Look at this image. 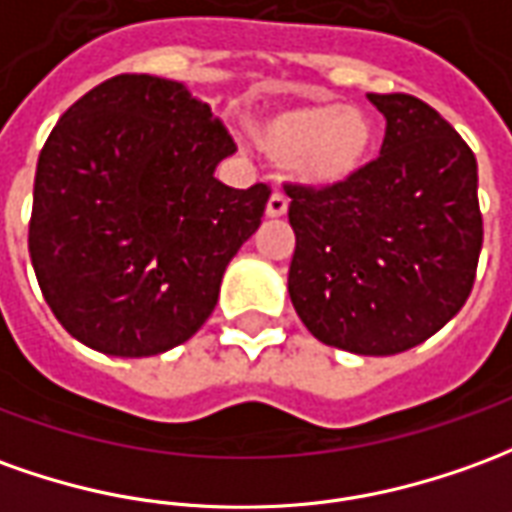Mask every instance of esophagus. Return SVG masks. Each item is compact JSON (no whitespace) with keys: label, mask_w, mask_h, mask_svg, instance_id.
Segmentation results:
<instances>
[{"label":"esophagus","mask_w":512,"mask_h":512,"mask_svg":"<svg viewBox=\"0 0 512 512\" xmlns=\"http://www.w3.org/2000/svg\"><path fill=\"white\" fill-rule=\"evenodd\" d=\"M288 213V199L280 194V191H274V194L268 196L266 202V216L268 219H280V216H285Z\"/></svg>","instance_id":"obj_1"}]
</instances>
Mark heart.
Returning <instances> with one entry per match:
<instances>
[{
  "label": "heart",
  "instance_id": "heart-1",
  "mask_svg": "<svg viewBox=\"0 0 512 512\" xmlns=\"http://www.w3.org/2000/svg\"><path fill=\"white\" fill-rule=\"evenodd\" d=\"M252 135L266 155L288 160L293 177L310 188L352 180L377 144L366 110L321 102L277 107L252 124Z\"/></svg>",
  "mask_w": 512,
  "mask_h": 512
}]
</instances>
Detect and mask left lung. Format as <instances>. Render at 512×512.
<instances>
[{
	"label": "left lung",
	"mask_w": 512,
	"mask_h": 512,
	"mask_svg": "<svg viewBox=\"0 0 512 512\" xmlns=\"http://www.w3.org/2000/svg\"><path fill=\"white\" fill-rule=\"evenodd\" d=\"M385 116L380 157L332 188L285 185L296 232L288 293L318 341L399 355L460 313L477 277V157L438 110L368 94Z\"/></svg>",
	"instance_id": "1"
}]
</instances>
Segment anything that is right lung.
Wrapping results in <instances>:
<instances>
[{"mask_svg": "<svg viewBox=\"0 0 512 512\" xmlns=\"http://www.w3.org/2000/svg\"><path fill=\"white\" fill-rule=\"evenodd\" d=\"M232 152L210 105L149 74L110 77L60 116L35 169L30 260L69 335L149 357L205 324L271 194L213 177Z\"/></svg>", "mask_w": 512, "mask_h": 512, "instance_id": "obj_1", "label": "right lung"}]
</instances>
